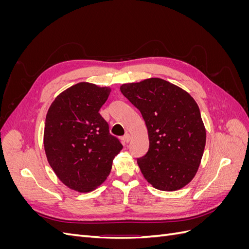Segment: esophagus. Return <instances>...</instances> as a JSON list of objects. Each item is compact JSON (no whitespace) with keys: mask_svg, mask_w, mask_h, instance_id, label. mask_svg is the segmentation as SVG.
Returning <instances> with one entry per match:
<instances>
[{"mask_svg":"<svg viewBox=\"0 0 249 249\" xmlns=\"http://www.w3.org/2000/svg\"><path fill=\"white\" fill-rule=\"evenodd\" d=\"M130 139H131V136H130L129 134H125L124 136L123 137V141H124V143H127V142H129V141H130Z\"/></svg>","mask_w":249,"mask_h":249,"instance_id":"34e87169","label":"esophagus"}]
</instances>
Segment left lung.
<instances>
[{
  "label": "left lung",
  "mask_w": 249,
  "mask_h": 249,
  "mask_svg": "<svg viewBox=\"0 0 249 249\" xmlns=\"http://www.w3.org/2000/svg\"><path fill=\"white\" fill-rule=\"evenodd\" d=\"M120 91L144 120L149 140L137 159L143 177L158 190L177 191L196 175L206 145V127L193 97L160 78L126 83Z\"/></svg>",
  "instance_id": "8db88e82"
}]
</instances>
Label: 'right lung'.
I'll return each instance as SVG.
<instances>
[{"label": "right lung", "instance_id": "1", "mask_svg": "<svg viewBox=\"0 0 249 249\" xmlns=\"http://www.w3.org/2000/svg\"><path fill=\"white\" fill-rule=\"evenodd\" d=\"M110 87L80 82L60 93L49 108L43 145L49 164L70 189L87 193L102 185L122 143L99 113Z\"/></svg>", "mask_w": 249, "mask_h": 249}]
</instances>
